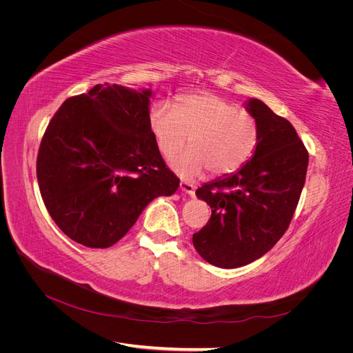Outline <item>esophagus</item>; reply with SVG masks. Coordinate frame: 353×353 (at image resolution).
I'll return each mask as SVG.
<instances>
[{
	"mask_svg": "<svg viewBox=\"0 0 353 353\" xmlns=\"http://www.w3.org/2000/svg\"><path fill=\"white\" fill-rule=\"evenodd\" d=\"M179 191H183V193L193 197L194 193H196V187L191 184V183H187V181H181V183H179Z\"/></svg>",
	"mask_w": 353,
	"mask_h": 353,
	"instance_id": "esophagus-1",
	"label": "esophagus"
}]
</instances>
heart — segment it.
<instances>
[{"mask_svg":"<svg viewBox=\"0 0 353 353\" xmlns=\"http://www.w3.org/2000/svg\"><path fill=\"white\" fill-rule=\"evenodd\" d=\"M150 128L165 157L179 153L188 141L193 145L170 162L184 179L199 178L208 169L216 176L237 172L258 143L252 114L212 92L184 95L178 109L168 101L157 103L150 112Z\"/></svg>","mask_w":353,"mask_h":353,"instance_id":"heart-1","label":"heart"}]
</instances>
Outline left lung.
<instances>
[{"label":"left lung","instance_id":"obj_1","mask_svg":"<svg viewBox=\"0 0 353 353\" xmlns=\"http://www.w3.org/2000/svg\"><path fill=\"white\" fill-rule=\"evenodd\" d=\"M258 128L252 157L197 188L212 209L193 244L206 262L239 268L271 250L287 231L305 185L309 156L293 125L258 99L244 104Z\"/></svg>","mask_w":353,"mask_h":353}]
</instances>
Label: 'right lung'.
Wrapping results in <instances>:
<instances>
[{"mask_svg": "<svg viewBox=\"0 0 353 353\" xmlns=\"http://www.w3.org/2000/svg\"><path fill=\"white\" fill-rule=\"evenodd\" d=\"M153 91L99 83L52 116L39 145L42 200L69 239L110 248L145 206L172 196L179 179L166 168L150 128Z\"/></svg>", "mask_w": 353, "mask_h": 353, "instance_id": "add662e5", "label": "right lung"}]
</instances>
